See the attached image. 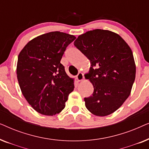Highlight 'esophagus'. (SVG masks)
Instances as JSON below:
<instances>
[{
	"instance_id": "1",
	"label": "esophagus",
	"mask_w": 149,
	"mask_h": 149,
	"mask_svg": "<svg viewBox=\"0 0 149 149\" xmlns=\"http://www.w3.org/2000/svg\"><path fill=\"white\" fill-rule=\"evenodd\" d=\"M76 78L77 79V81L81 82V81H83V79H84V75H83L82 72H79V74L77 75Z\"/></svg>"
}]
</instances>
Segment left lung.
Listing matches in <instances>:
<instances>
[{
	"label": "left lung",
	"mask_w": 149,
	"mask_h": 149,
	"mask_svg": "<svg viewBox=\"0 0 149 149\" xmlns=\"http://www.w3.org/2000/svg\"><path fill=\"white\" fill-rule=\"evenodd\" d=\"M74 45L91 64L85 77L94 90L91 96L84 98L85 107L94 115H111L131 93L136 77L131 48L118 34L101 29L79 35Z\"/></svg>",
	"instance_id": "left-lung-1"
}]
</instances>
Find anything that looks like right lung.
I'll list each match as a JSON object with an SVG mask.
<instances>
[{
    "label": "right lung",
    "instance_id": "right-lung-1",
    "mask_svg": "<svg viewBox=\"0 0 149 149\" xmlns=\"http://www.w3.org/2000/svg\"><path fill=\"white\" fill-rule=\"evenodd\" d=\"M75 38L58 31L43 34L30 40L18 56L20 89L28 104L42 115L60 113L74 90V79L68 76L60 61Z\"/></svg>",
    "mask_w": 149,
    "mask_h": 149
}]
</instances>
